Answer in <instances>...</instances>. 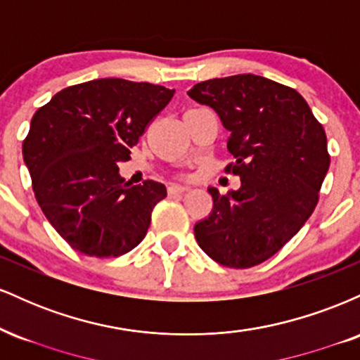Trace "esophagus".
I'll return each instance as SVG.
<instances>
[{"mask_svg": "<svg viewBox=\"0 0 360 360\" xmlns=\"http://www.w3.org/2000/svg\"><path fill=\"white\" fill-rule=\"evenodd\" d=\"M184 191H188V188H186V186H179V184L169 186V194H181Z\"/></svg>", "mask_w": 360, "mask_h": 360, "instance_id": "esophagus-1", "label": "esophagus"}]
</instances>
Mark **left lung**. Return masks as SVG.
<instances>
[{"label":"left lung","instance_id":"obj_1","mask_svg":"<svg viewBox=\"0 0 360 360\" xmlns=\"http://www.w3.org/2000/svg\"><path fill=\"white\" fill-rule=\"evenodd\" d=\"M188 96L217 111L230 131L226 167L240 188H208L213 210L194 225L206 255L247 269L278 252L300 232L318 203L330 166L323 127L296 89L237 74L194 84Z\"/></svg>","mask_w":360,"mask_h":360}]
</instances>
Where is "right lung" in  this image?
Here are the masks:
<instances>
[{
	"label": "right lung",
	"instance_id": "right-lung-1",
	"mask_svg": "<svg viewBox=\"0 0 360 360\" xmlns=\"http://www.w3.org/2000/svg\"><path fill=\"white\" fill-rule=\"evenodd\" d=\"M172 96L159 84L105 77L69 86L37 110L23 160L40 208L72 249L118 257L143 240L166 186H130L118 164Z\"/></svg>",
	"mask_w": 360,
	"mask_h": 360
}]
</instances>
